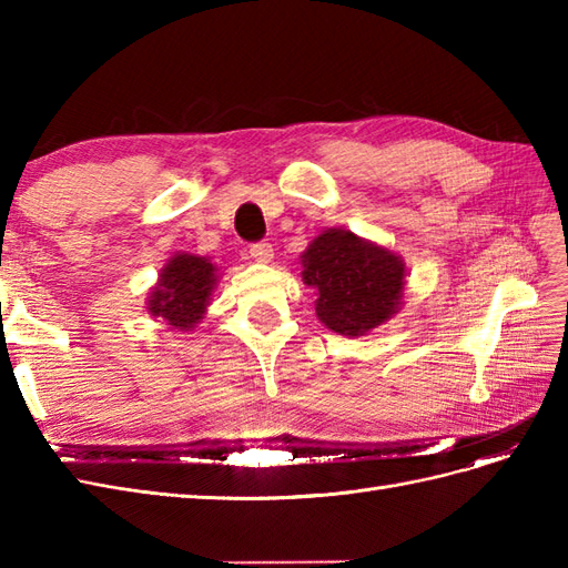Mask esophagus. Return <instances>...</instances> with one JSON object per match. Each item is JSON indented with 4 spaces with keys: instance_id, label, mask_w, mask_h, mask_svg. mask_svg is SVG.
<instances>
[{
    "instance_id": "obj_1",
    "label": "esophagus",
    "mask_w": 568,
    "mask_h": 568,
    "mask_svg": "<svg viewBox=\"0 0 568 568\" xmlns=\"http://www.w3.org/2000/svg\"><path fill=\"white\" fill-rule=\"evenodd\" d=\"M248 253H251L253 261H257V263H270L272 255H274V248L267 242H257V244L248 246Z\"/></svg>"
}]
</instances>
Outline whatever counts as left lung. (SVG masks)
Returning a JSON list of instances; mask_svg holds the SVG:
<instances>
[{"label": "left lung", "instance_id": "8db88e82", "mask_svg": "<svg viewBox=\"0 0 568 568\" xmlns=\"http://www.w3.org/2000/svg\"><path fill=\"white\" fill-rule=\"evenodd\" d=\"M303 282L317 291L315 313L326 329L365 336L400 311L405 263L348 230H326L305 248Z\"/></svg>", "mask_w": 568, "mask_h": 568}]
</instances>
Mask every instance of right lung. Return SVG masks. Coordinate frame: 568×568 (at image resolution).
<instances>
[{"mask_svg":"<svg viewBox=\"0 0 568 568\" xmlns=\"http://www.w3.org/2000/svg\"><path fill=\"white\" fill-rule=\"evenodd\" d=\"M215 284L217 267L209 257L178 253L161 270L146 311L153 317H163L173 329L192 332L205 315Z\"/></svg>","mask_w":568,"mask_h":568,"instance_id":"obj_1","label":"right lung"}]
</instances>
